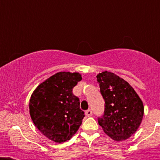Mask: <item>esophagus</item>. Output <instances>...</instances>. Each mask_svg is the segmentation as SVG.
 <instances>
[{
    "instance_id": "1",
    "label": "esophagus",
    "mask_w": 160,
    "mask_h": 160,
    "mask_svg": "<svg viewBox=\"0 0 160 160\" xmlns=\"http://www.w3.org/2000/svg\"><path fill=\"white\" fill-rule=\"evenodd\" d=\"M92 114H93V112L91 110H87V111H86V115H87V117L92 116Z\"/></svg>"
}]
</instances>
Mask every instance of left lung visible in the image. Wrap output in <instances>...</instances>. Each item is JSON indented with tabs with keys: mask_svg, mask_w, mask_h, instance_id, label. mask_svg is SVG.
<instances>
[{
	"mask_svg": "<svg viewBox=\"0 0 160 160\" xmlns=\"http://www.w3.org/2000/svg\"><path fill=\"white\" fill-rule=\"evenodd\" d=\"M97 81L105 101L104 113L98 117V124L112 139L125 140L142 122V102L128 82L111 72L99 73Z\"/></svg>",
	"mask_w": 160,
	"mask_h": 160,
	"instance_id": "1",
	"label": "left lung"
}]
</instances>
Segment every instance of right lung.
<instances>
[{"label":"right lung","mask_w":160,"mask_h":160,"mask_svg":"<svg viewBox=\"0 0 160 160\" xmlns=\"http://www.w3.org/2000/svg\"><path fill=\"white\" fill-rule=\"evenodd\" d=\"M82 80L78 73L59 72L41 83L29 100V114L38 129L55 142L70 139L85 117L73 88Z\"/></svg>","instance_id":"1"}]
</instances>
